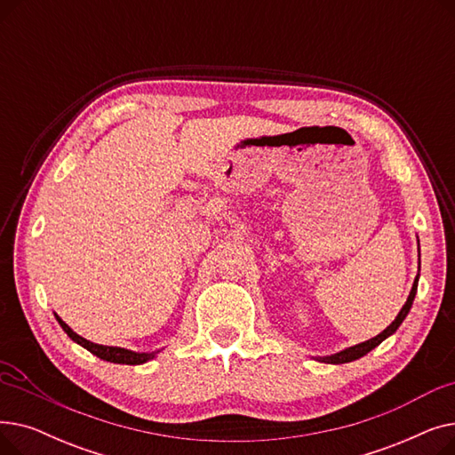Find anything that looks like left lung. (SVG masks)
<instances>
[{
    "label": "left lung",
    "mask_w": 455,
    "mask_h": 455,
    "mask_svg": "<svg viewBox=\"0 0 455 455\" xmlns=\"http://www.w3.org/2000/svg\"><path fill=\"white\" fill-rule=\"evenodd\" d=\"M419 269H420V264H419ZM417 283H419V276L415 278V282H413V288H411V293H410V297H408V300H405V304L402 306V309H400V314L396 315V319L384 330L381 333H378L376 338H372V339H369V341H365V343H360V345H355V347H350V348H347V350H343V352H338V354H333V355H326V357H323L321 362H324V363H348V362H354V360H357V357H362V355H365V354H369L374 347H378L381 341H384L386 338H389L391 333H395L396 331V328L402 324V321L405 319V315L410 314V309H411V304H413V300H415V293H417Z\"/></svg>",
    "instance_id": "8db88e82"
}]
</instances>
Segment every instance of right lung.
<instances>
[{"label": "right lung", "mask_w": 455, "mask_h": 455, "mask_svg": "<svg viewBox=\"0 0 455 455\" xmlns=\"http://www.w3.org/2000/svg\"><path fill=\"white\" fill-rule=\"evenodd\" d=\"M59 324L62 326V330L68 333V336L74 339L76 343H79L81 347H84L86 350H90L93 355L101 357V360L105 362H110V363H122V365H140V363H146L149 362L151 357L155 354H138V352H131V350H125V348H117V347H103V345H95L81 336H77V333L71 330L59 315H55Z\"/></svg>", "instance_id": "add662e5"}]
</instances>
